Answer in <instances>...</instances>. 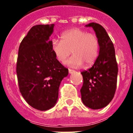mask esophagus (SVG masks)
<instances>
[{"label": "esophagus", "instance_id": "1", "mask_svg": "<svg viewBox=\"0 0 133 133\" xmlns=\"http://www.w3.org/2000/svg\"><path fill=\"white\" fill-rule=\"evenodd\" d=\"M68 72H69V73H70V74H72V73L75 72V71L74 70H72V69H69Z\"/></svg>", "mask_w": 133, "mask_h": 133}]
</instances>
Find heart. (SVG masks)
<instances>
[{
	"instance_id": "heart-1",
	"label": "heart",
	"mask_w": 133,
	"mask_h": 133,
	"mask_svg": "<svg viewBox=\"0 0 133 133\" xmlns=\"http://www.w3.org/2000/svg\"><path fill=\"white\" fill-rule=\"evenodd\" d=\"M100 50L99 38L95 34L74 28L63 32L61 41H52V50L58 61L64 63L72 52L74 54L66 62L71 67H80L85 63L91 66L98 58Z\"/></svg>"
}]
</instances>
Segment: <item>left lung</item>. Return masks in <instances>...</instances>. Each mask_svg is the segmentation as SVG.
Segmentation results:
<instances>
[{
    "label": "left lung",
    "instance_id": "8db88e82",
    "mask_svg": "<svg viewBox=\"0 0 133 133\" xmlns=\"http://www.w3.org/2000/svg\"><path fill=\"white\" fill-rule=\"evenodd\" d=\"M85 26L95 30L100 50L92 67L81 72L83 79L80 90L81 99L91 109H101L109 104L115 93L118 74L115 51L111 39L101 25L90 23Z\"/></svg>",
    "mask_w": 133,
    "mask_h": 133
}]
</instances>
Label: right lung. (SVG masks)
Returning a JSON list of instances; mask_svg holds the SVG:
<instances>
[{"mask_svg": "<svg viewBox=\"0 0 133 133\" xmlns=\"http://www.w3.org/2000/svg\"><path fill=\"white\" fill-rule=\"evenodd\" d=\"M54 24L33 26L18 49L16 74L20 92L28 103L44 111L54 107L61 82L68 69L57 61L50 36Z\"/></svg>", "mask_w": 133, "mask_h": 133, "instance_id": "1", "label": "right lung"}]
</instances>
